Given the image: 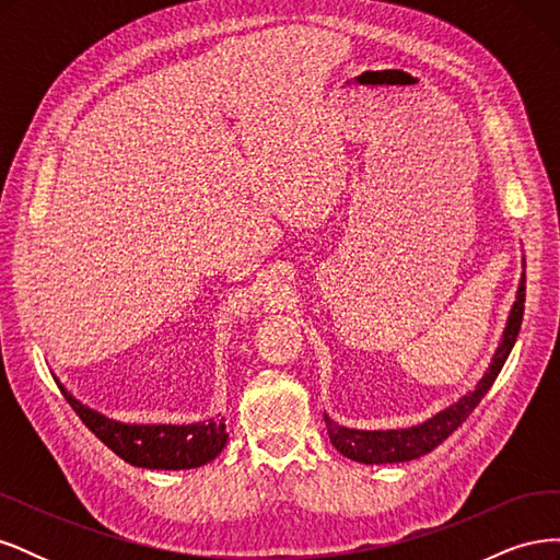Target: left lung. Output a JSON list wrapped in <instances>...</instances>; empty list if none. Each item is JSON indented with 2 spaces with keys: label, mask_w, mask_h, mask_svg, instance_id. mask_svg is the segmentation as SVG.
Masks as SVG:
<instances>
[{
  "label": "left lung",
  "mask_w": 560,
  "mask_h": 560,
  "mask_svg": "<svg viewBox=\"0 0 560 560\" xmlns=\"http://www.w3.org/2000/svg\"><path fill=\"white\" fill-rule=\"evenodd\" d=\"M523 306H525V276L521 278L514 308L510 313V319H506L502 343L495 352L493 362H490V369L486 371V376L479 381L477 389H471L469 395H465L457 404L448 406L446 411L436 413L428 422H422V425H416L409 430H385V432L348 430L325 416L327 432H329V439L336 446V451H341L346 457H350V460H358L364 465H383V463L416 460V457L428 455L439 444L446 442V439L469 418V413L477 409L479 401L490 389V385L495 383L506 358H510V352L516 343V336L521 331Z\"/></svg>",
  "instance_id": "left-lung-1"
}]
</instances>
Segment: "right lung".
<instances>
[{
    "label": "right lung",
    "mask_w": 560,
    "mask_h": 560,
    "mask_svg": "<svg viewBox=\"0 0 560 560\" xmlns=\"http://www.w3.org/2000/svg\"><path fill=\"white\" fill-rule=\"evenodd\" d=\"M60 393L70 401L100 442L112 448L121 460L147 469H191L222 453L226 446V428L222 422H194V425H126L77 401L62 385Z\"/></svg>",
    "instance_id": "obj_1"
}]
</instances>
